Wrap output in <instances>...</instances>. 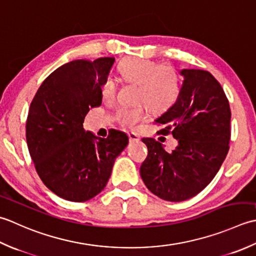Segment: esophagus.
I'll use <instances>...</instances> for the list:
<instances>
[{
	"mask_svg": "<svg viewBox=\"0 0 256 256\" xmlns=\"http://www.w3.org/2000/svg\"><path fill=\"white\" fill-rule=\"evenodd\" d=\"M128 136H129V139L132 140V142H139L140 140V137H139V134H136V132H129L128 134Z\"/></svg>",
	"mask_w": 256,
	"mask_h": 256,
	"instance_id": "1",
	"label": "esophagus"
}]
</instances>
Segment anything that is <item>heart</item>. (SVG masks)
<instances>
[{
    "instance_id": "1",
    "label": "heart",
    "mask_w": 256,
    "mask_h": 256,
    "mask_svg": "<svg viewBox=\"0 0 256 256\" xmlns=\"http://www.w3.org/2000/svg\"><path fill=\"white\" fill-rule=\"evenodd\" d=\"M117 70L122 80L137 85L134 100L140 102L118 109L116 117L124 126L132 127L142 122L147 114L145 104L152 112L161 114L168 110L178 98L180 76L174 67L139 57H128L119 62ZM116 92L117 84L112 78L105 80L102 85L104 100H112Z\"/></svg>"
}]
</instances>
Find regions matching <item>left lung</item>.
<instances>
[{
    "mask_svg": "<svg viewBox=\"0 0 256 256\" xmlns=\"http://www.w3.org/2000/svg\"><path fill=\"white\" fill-rule=\"evenodd\" d=\"M176 102L156 119L160 132L178 146L168 152L154 138H142L148 156L140 166L146 186L160 199L180 202L196 196L218 174L228 151L231 110L214 77L202 70H182Z\"/></svg>",
    "mask_w": 256,
    "mask_h": 256,
    "instance_id": "left-lung-1",
    "label": "left lung"
}]
</instances>
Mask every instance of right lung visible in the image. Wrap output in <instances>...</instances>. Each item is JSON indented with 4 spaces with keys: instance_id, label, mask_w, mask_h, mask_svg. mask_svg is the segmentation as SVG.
<instances>
[{
    "instance_id": "obj_1",
    "label": "right lung",
    "mask_w": 256,
    "mask_h": 256,
    "mask_svg": "<svg viewBox=\"0 0 256 256\" xmlns=\"http://www.w3.org/2000/svg\"><path fill=\"white\" fill-rule=\"evenodd\" d=\"M114 57L76 60L55 70L30 102L26 142L44 184L56 196L84 202L106 186L128 136L112 129L107 138L85 132L90 108L102 105V85Z\"/></svg>"
}]
</instances>
